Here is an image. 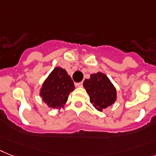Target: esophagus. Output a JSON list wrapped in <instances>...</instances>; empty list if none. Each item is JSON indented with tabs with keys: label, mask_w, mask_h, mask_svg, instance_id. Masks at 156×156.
Here are the masks:
<instances>
[{
	"label": "esophagus",
	"mask_w": 156,
	"mask_h": 156,
	"mask_svg": "<svg viewBox=\"0 0 156 156\" xmlns=\"http://www.w3.org/2000/svg\"><path fill=\"white\" fill-rule=\"evenodd\" d=\"M82 85H83V82H78V83H76L75 86L77 87H82Z\"/></svg>",
	"instance_id": "esophagus-1"
}]
</instances>
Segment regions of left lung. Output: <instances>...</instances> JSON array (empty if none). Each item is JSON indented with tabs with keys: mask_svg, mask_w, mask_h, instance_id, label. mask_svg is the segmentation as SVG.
Segmentation results:
<instances>
[{
	"mask_svg": "<svg viewBox=\"0 0 156 156\" xmlns=\"http://www.w3.org/2000/svg\"><path fill=\"white\" fill-rule=\"evenodd\" d=\"M83 87L90 96V102L98 111H102L116 101L117 92L106 74L101 72L85 79Z\"/></svg>",
	"mask_w": 156,
	"mask_h": 156,
	"instance_id": "8db88e82",
	"label": "left lung"
}]
</instances>
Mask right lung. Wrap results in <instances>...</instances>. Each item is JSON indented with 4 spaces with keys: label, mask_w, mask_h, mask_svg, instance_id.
Returning <instances> with one entry per match:
<instances>
[{
    "label": "right lung",
    "mask_w": 156,
    "mask_h": 156,
    "mask_svg": "<svg viewBox=\"0 0 156 156\" xmlns=\"http://www.w3.org/2000/svg\"><path fill=\"white\" fill-rule=\"evenodd\" d=\"M74 90V82L66 70L56 67L42 84L40 96L49 107L61 109L66 103L69 93Z\"/></svg>",
    "instance_id": "right-lung-1"
}]
</instances>
